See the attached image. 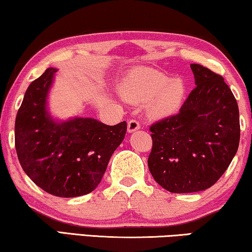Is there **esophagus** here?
<instances>
[{"instance_id": "1", "label": "esophagus", "mask_w": 252, "mask_h": 252, "mask_svg": "<svg viewBox=\"0 0 252 252\" xmlns=\"http://www.w3.org/2000/svg\"><path fill=\"white\" fill-rule=\"evenodd\" d=\"M137 129H140V123L135 119H130L128 124H127V130H128V133H133Z\"/></svg>"}]
</instances>
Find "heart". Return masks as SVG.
<instances>
[{"label":"heart","mask_w":252,"mask_h":252,"mask_svg":"<svg viewBox=\"0 0 252 252\" xmlns=\"http://www.w3.org/2000/svg\"><path fill=\"white\" fill-rule=\"evenodd\" d=\"M123 93L134 102L149 101V112L155 117H166L181 107L185 95L182 79H171L157 69H138L124 83Z\"/></svg>","instance_id":"obj_1"}]
</instances>
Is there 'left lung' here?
<instances>
[{
    "label": "left lung",
    "mask_w": 252,
    "mask_h": 252,
    "mask_svg": "<svg viewBox=\"0 0 252 252\" xmlns=\"http://www.w3.org/2000/svg\"><path fill=\"white\" fill-rule=\"evenodd\" d=\"M195 87L177 115L151 125L148 166L171 193L209 189L234 158L240 142L239 107L221 76L192 63Z\"/></svg>",
    "instance_id": "8db88e82"
}]
</instances>
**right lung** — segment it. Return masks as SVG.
Segmentation results:
<instances>
[{
  "label": "right lung",
  "instance_id": "1",
  "mask_svg": "<svg viewBox=\"0 0 252 252\" xmlns=\"http://www.w3.org/2000/svg\"><path fill=\"white\" fill-rule=\"evenodd\" d=\"M56 68H47L25 93L14 124L18 159L28 177L45 192L74 198L95 189L127 130L93 118L53 119L46 110Z\"/></svg>",
  "mask_w": 252,
  "mask_h": 252
}]
</instances>
